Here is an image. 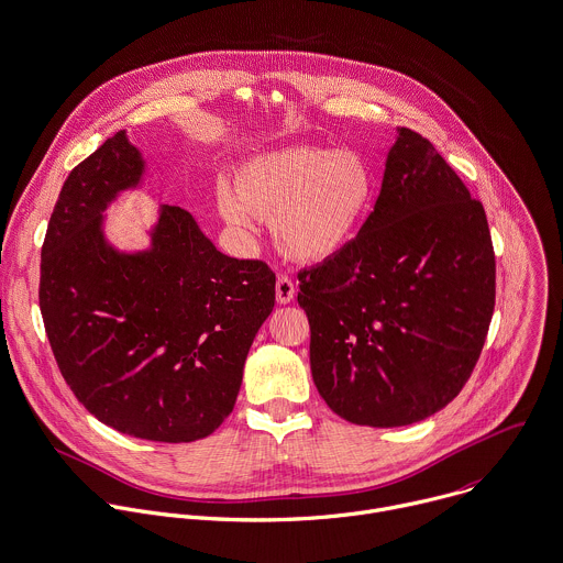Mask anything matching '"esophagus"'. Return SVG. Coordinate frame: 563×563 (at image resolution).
I'll list each match as a JSON object with an SVG mask.
<instances>
[{"label": "esophagus", "mask_w": 563, "mask_h": 563, "mask_svg": "<svg viewBox=\"0 0 563 563\" xmlns=\"http://www.w3.org/2000/svg\"><path fill=\"white\" fill-rule=\"evenodd\" d=\"M294 296H296L294 280L289 276H285V274H278V278H276V300L280 305H287V302L294 300Z\"/></svg>", "instance_id": "34e87169"}]
</instances>
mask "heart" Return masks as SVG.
<instances>
[{
  "label": "heart",
  "mask_w": 563,
  "mask_h": 563,
  "mask_svg": "<svg viewBox=\"0 0 563 563\" xmlns=\"http://www.w3.org/2000/svg\"><path fill=\"white\" fill-rule=\"evenodd\" d=\"M373 173L346 148L291 146L247 159L219 192V210L232 225L250 214L269 221L276 247L291 261L320 263L346 250L371 203Z\"/></svg>",
  "instance_id": "1"
}]
</instances>
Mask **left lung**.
Returning <instances> with one entry per match:
<instances>
[{"label": "left lung", "instance_id": "obj_1", "mask_svg": "<svg viewBox=\"0 0 563 563\" xmlns=\"http://www.w3.org/2000/svg\"><path fill=\"white\" fill-rule=\"evenodd\" d=\"M353 243L298 274L320 397L355 426L443 410L483 353L496 305L485 208L430 140L399 126Z\"/></svg>", "mask_w": 563, "mask_h": 563}]
</instances>
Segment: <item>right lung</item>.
<instances>
[{"instance_id": "obj_1", "label": "right lung", "mask_w": 563, "mask_h": 563, "mask_svg": "<svg viewBox=\"0 0 563 563\" xmlns=\"http://www.w3.org/2000/svg\"><path fill=\"white\" fill-rule=\"evenodd\" d=\"M142 175L124 131L67 175L41 247L38 307L65 384L100 423L190 443L232 412L276 274L221 254L188 210L168 203L148 250L111 247L102 212Z\"/></svg>"}]
</instances>
